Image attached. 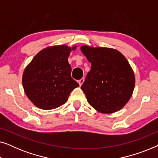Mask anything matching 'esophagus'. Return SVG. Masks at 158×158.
<instances>
[{"label": "esophagus", "instance_id": "esophagus-1", "mask_svg": "<svg viewBox=\"0 0 158 158\" xmlns=\"http://www.w3.org/2000/svg\"><path fill=\"white\" fill-rule=\"evenodd\" d=\"M83 82H84V78H81V80H79V81H78V83H79L80 86H81L82 85H83Z\"/></svg>", "mask_w": 158, "mask_h": 158}]
</instances>
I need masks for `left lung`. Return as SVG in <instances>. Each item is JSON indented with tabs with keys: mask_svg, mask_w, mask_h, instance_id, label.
Wrapping results in <instances>:
<instances>
[{
	"mask_svg": "<svg viewBox=\"0 0 158 158\" xmlns=\"http://www.w3.org/2000/svg\"><path fill=\"white\" fill-rule=\"evenodd\" d=\"M81 51L91 63L81 89L88 102L104 114L120 110L128 102L135 88V75L124 56L115 49L88 46Z\"/></svg>",
	"mask_w": 158,
	"mask_h": 158,
	"instance_id": "8db88e82",
	"label": "left lung"
}]
</instances>
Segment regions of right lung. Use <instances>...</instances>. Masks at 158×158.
<instances>
[{
  "label": "right lung",
  "mask_w": 158,
  "mask_h": 158,
  "mask_svg": "<svg viewBox=\"0 0 158 158\" xmlns=\"http://www.w3.org/2000/svg\"><path fill=\"white\" fill-rule=\"evenodd\" d=\"M72 49L75 50V47ZM70 47L59 45L40 52L23 72L22 83L29 100L36 106L49 110L68 101L71 91L79 84L71 77L68 63Z\"/></svg>",
  "instance_id": "obj_1"
}]
</instances>
